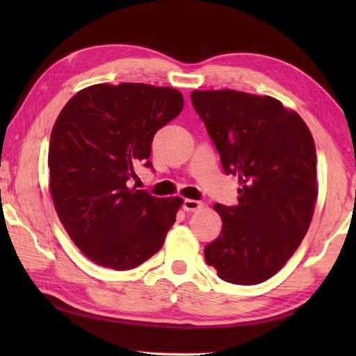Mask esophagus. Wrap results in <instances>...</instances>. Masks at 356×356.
<instances>
[{
    "label": "esophagus",
    "mask_w": 356,
    "mask_h": 356,
    "mask_svg": "<svg viewBox=\"0 0 356 356\" xmlns=\"http://www.w3.org/2000/svg\"><path fill=\"white\" fill-rule=\"evenodd\" d=\"M203 207V203L202 202H199V200H194V199H186L185 202H184V209L185 211H199V209H202Z\"/></svg>",
    "instance_id": "obj_1"
}]
</instances>
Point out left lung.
Masks as SVG:
<instances>
[{"instance_id": "8db88e82", "label": "left lung", "mask_w": 356, "mask_h": 356, "mask_svg": "<svg viewBox=\"0 0 356 356\" xmlns=\"http://www.w3.org/2000/svg\"><path fill=\"white\" fill-rule=\"evenodd\" d=\"M191 101L220 154L238 177V205L214 209L222 232L205 248L217 275L259 284L297 251L312 222L318 182L311 131L297 111L272 96L194 90Z\"/></svg>"}]
</instances>
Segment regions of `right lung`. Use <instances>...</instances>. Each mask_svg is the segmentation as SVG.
I'll return each instance as SVG.
<instances>
[{
  "instance_id": "add662e5",
  "label": "right lung",
  "mask_w": 356,
  "mask_h": 356,
  "mask_svg": "<svg viewBox=\"0 0 356 356\" xmlns=\"http://www.w3.org/2000/svg\"><path fill=\"white\" fill-rule=\"evenodd\" d=\"M184 110L176 88L95 84L79 90L50 134L49 190L73 243L104 268L128 270L163 246L182 207L180 197H154L128 180L134 166H151V142Z\"/></svg>"
}]
</instances>
